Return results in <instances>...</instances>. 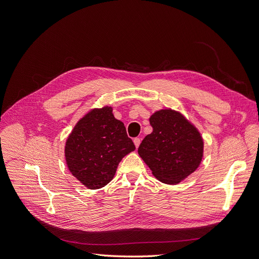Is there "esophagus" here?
<instances>
[{"instance_id":"obj_1","label":"esophagus","mask_w":259,"mask_h":259,"mask_svg":"<svg viewBox=\"0 0 259 259\" xmlns=\"http://www.w3.org/2000/svg\"><path fill=\"white\" fill-rule=\"evenodd\" d=\"M140 142H141V140H140V138H135L134 139V143H135V146H136V147H138L139 145H140Z\"/></svg>"}]
</instances>
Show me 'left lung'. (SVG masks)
<instances>
[{
	"label": "left lung",
	"instance_id": "8db88e82",
	"mask_svg": "<svg viewBox=\"0 0 259 259\" xmlns=\"http://www.w3.org/2000/svg\"><path fill=\"white\" fill-rule=\"evenodd\" d=\"M150 124L153 132L142 140L138 154L158 180L176 184L199 166L203 140L196 127L175 110H158L151 116Z\"/></svg>",
	"mask_w": 259,
	"mask_h": 259
}]
</instances>
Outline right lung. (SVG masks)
Segmentation results:
<instances>
[{
  "mask_svg": "<svg viewBox=\"0 0 259 259\" xmlns=\"http://www.w3.org/2000/svg\"><path fill=\"white\" fill-rule=\"evenodd\" d=\"M112 107L93 109L73 127L65 145L66 163L86 188H103L115 176L122 158L135 151L123 122Z\"/></svg>",
  "mask_w": 259,
  "mask_h": 259,
  "instance_id": "1",
  "label": "right lung"
}]
</instances>
